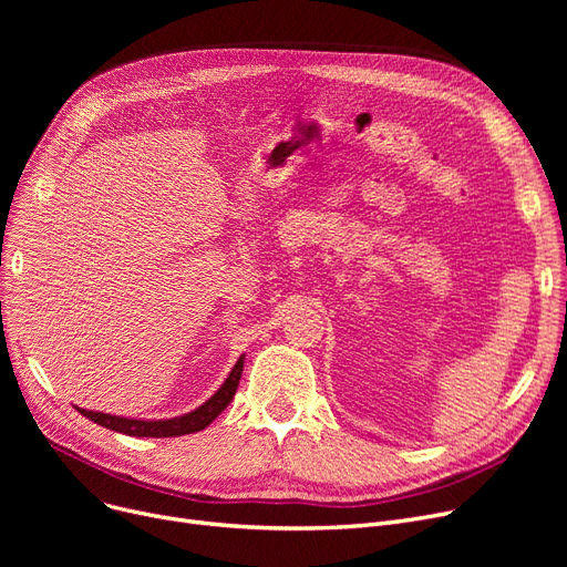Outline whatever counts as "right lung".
<instances>
[{
  "instance_id": "right-lung-1",
  "label": "right lung",
  "mask_w": 567,
  "mask_h": 567,
  "mask_svg": "<svg viewBox=\"0 0 567 567\" xmlns=\"http://www.w3.org/2000/svg\"><path fill=\"white\" fill-rule=\"evenodd\" d=\"M244 372V355L236 361L227 379L223 381L220 389L208 398L202 406L195 411H188L184 415H176V419H165V421H142V419H124V415H112L103 411H89L75 406L84 419L99 423L101 427L122 432L128 436H152V439H165V436H184V434H195L204 430L206 425H212L218 415L227 409L231 402L236 389H238V379H241Z\"/></svg>"
}]
</instances>
